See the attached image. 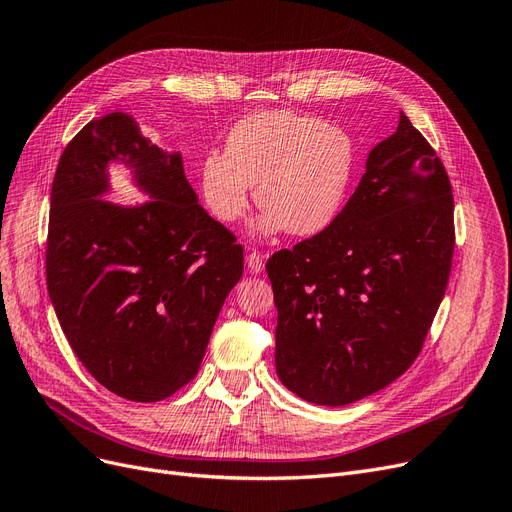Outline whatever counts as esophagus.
Segmentation results:
<instances>
[{
    "label": "esophagus",
    "mask_w": 512,
    "mask_h": 512,
    "mask_svg": "<svg viewBox=\"0 0 512 512\" xmlns=\"http://www.w3.org/2000/svg\"><path fill=\"white\" fill-rule=\"evenodd\" d=\"M247 268L251 274L263 272V255L259 251H249L247 255Z\"/></svg>",
    "instance_id": "34e87169"
}]
</instances>
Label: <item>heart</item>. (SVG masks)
Instances as JSON below:
<instances>
[{
    "label": "heart",
    "instance_id": "obj_1",
    "mask_svg": "<svg viewBox=\"0 0 512 512\" xmlns=\"http://www.w3.org/2000/svg\"><path fill=\"white\" fill-rule=\"evenodd\" d=\"M355 169L358 144L345 127L288 108L259 110L234 123L226 150L205 154L201 192L217 221L236 224L255 184L257 232L316 236L341 215Z\"/></svg>",
    "mask_w": 512,
    "mask_h": 512
}]
</instances>
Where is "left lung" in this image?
Instances as JSON below:
<instances>
[{
    "mask_svg": "<svg viewBox=\"0 0 512 512\" xmlns=\"http://www.w3.org/2000/svg\"><path fill=\"white\" fill-rule=\"evenodd\" d=\"M454 242L448 171L399 113L335 224L265 265L286 389L311 404L345 406L402 376L446 295Z\"/></svg>",
    "mask_w": 512,
    "mask_h": 512,
    "instance_id": "8db88e82",
    "label": "left lung"
}]
</instances>
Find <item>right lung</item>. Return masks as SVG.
<instances>
[{"label": "right lung", "mask_w": 512, "mask_h": 512, "mask_svg": "<svg viewBox=\"0 0 512 512\" xmlns=\"http://www.w3.org/2000/svg\"><path fill=\"white\" fill-rule=\"evenodd\" d=\"M123 156L153 201L104 204L103 169ZM244 253L201 205L180 154L140 136L123 113L87 123L56 167L46 282L66 341L94 379L131 402H161L198 368Z\"/></svg>", "instance_id": "right-lung-1"}]
</instances>
